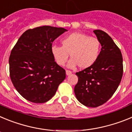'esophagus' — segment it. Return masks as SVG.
<instances>
[{"label":"esophagus","mask_w":132,"mask_h":132,"mask_svg":"<svg viewBox=\"0 0 132 132\" xmlns=\"http://www.w3.org/2000/svg\"><path fill=\"white\" fill-rule=\"evenodd\" d=\"M72 74V72L71 71H68V70H66V75H70Z\"/></svg>","instance_id":"obj_1"}]
</instances>
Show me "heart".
Segmentation results:
<instances>
[{
  "label": "heart",
  "mask_w": 132,
  "mask_h": 132,
  "mask_svg": "<svg viewBox=\"0 0 132 132\" xmlns=\"http://www.w3.org/2000/svg\"><path fill=\"white\" fill-rule=\"evenodd\" d=\"M62 46L52 45L51 52L56 63L63 66L68 60L71 59L68 67L75 68L79 65L80 69L91 67L98 59L101 52V43L96 38L80 32H74L61 40Z\"/></svg>",
  "instance_id": "heart-1"
}]
</instances>
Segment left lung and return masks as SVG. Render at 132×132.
Masks as SVG:
<instances>
[{
    "label": "left lung",
    "instance_id": "left-lung-1",
    "mask_svg": "<svg viewBox=\"0 0 132 132\" xmlns=\"http://www.w3.org/2000/svg\"><path fill=\"white\" fill-rule=\"evenodd\" d=\"M101 45L96 61L91 67L76 73L78 82L74 88L77 99L83 105H102L112 97L123 75L122 53L105 31H93Z\"/></svg>",
    "mask_w": 132,
    "mask_h": 132
}]
</instances>
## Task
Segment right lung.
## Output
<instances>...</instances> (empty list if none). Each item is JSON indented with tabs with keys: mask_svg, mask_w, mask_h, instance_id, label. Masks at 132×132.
<instances>
[{
	"mask_svg": "<svg viewBox=\"0 0 132 132\" xmlns=\"http://www.w3.org/2000/svg\"><path fill=\"white\" fill-rule=\"evenodd\" d=\"M67 31L50 26L28 30L10 53L12 82L21 96L34 103H44L55 94L66 77L65 71L55 61L52 43Z\"/></svg>",
	"mask_w": 132,
	"mask_h": 132,
	"instance_id": "obj_1",
	"label": "right lung"
}]
</instances>
